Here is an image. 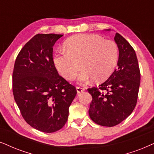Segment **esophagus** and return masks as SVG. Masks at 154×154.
I'll list each match as a JSON object with an SVG mask.
<instances>
[{
	"label": "esophagus",
	"mask_w": 154,
	"mask_h": 154,
	"mask_svg": "<svg viewBox=\"0 0 154 154\" xmlns=\"http://www.w3.org/2000/svg\"><path fill=\"white\" fill-rule=\"evenodd\" d=\"M76 89H77V93H78V94H80L82 91H85V89H84V88L79 87H77V88H76Z\"/></svg>",
	"instance_id": "obj_1"
}]
</instances>
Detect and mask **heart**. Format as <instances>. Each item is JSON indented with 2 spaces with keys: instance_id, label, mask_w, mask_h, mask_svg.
<instances>
[{
  "instance_id": "heart-1",
  "label": "heart",
  "mask_w": 154,
  "mask_h": 154,
  "mask_svg": "<svg viewBox=\"0 0 154 154\" xmlns=\"http://www.w3.org/2000/svg\"><path fill=\"white\" fill-rule=\"evenodd\" d=\"M65 48L55 56V66L59 73L68 80L79 76L81 82H87L93 78L96 82L106 81L118 63L119 49L112 40H104L96 34H77L65 41ZM81 66H80V64Z\"/></svg>"
}]
</instances>
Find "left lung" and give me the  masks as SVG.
I'll return each mask as SVG.
<instances>
[{
	"instance_id": "obj_1",
	"label": "left lung",
	"mask_w": 154,
	"mask_h": 154,
	"mask_svg": "<svg viewBox=\"0 0 154 154\" xmlns=\"http://www.w3.org/2000/svg\"><path fill=\"white\" fill-rule=\"evenodd\" d=\"M118 68L98 87L88 89L92 96L89 117L101 126H116L128 118L136 106L140 85V71L134 48L116 33Z\"/></svg>"
}]
</instances>
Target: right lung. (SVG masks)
<instances>
[{"instance_id": "add662e5", "label": "right lung", "mask_w": 154, "mask_h": 154, "mask_svg": "<svg viewBox=\"0 0 154 154\" xmlns=\"http://www.w3.org/2000/svg\"><path fill=\"white\" fill-rule=\"evenodd\" d=\"M62 34H38L20 51L13 73L14 98L24 120L36 130L51 133L66 123L77 91L58 75L53 46Z\"/></svg>"}]
</instances>
